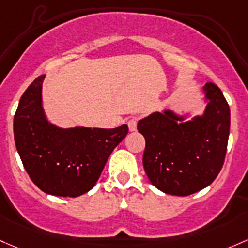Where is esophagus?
<instances>
[{
    "label": "esophagus",
    "mask_w": 248,
    "mask_h": 248,
    "mask_svg": "<svg viewBox=\"0 0 248 248\" xmlns=\"http://www.w3.org/2000/svg\"><path fill=\"white\" fill-rule=\"evenodd\" d=\"M127 124H128V128L131 132H134L137 129V124H138V119L137 117H131V119L127 121Z\"/></svg>",
    "instance_id": "obj_1"
}]
</instances>
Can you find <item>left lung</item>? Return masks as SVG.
<instances>
[{
  "label": "left lung",
  "instance_id": "1",
  "mask_svg": "<svg viewBox=\"0 0 248 248\" xmlns=\"http://www.w3.org/2000/svg\"><path fill=\"white\" fill-rule=\"evenodd\" d=\"M208 104L202 116L187 122L170 110L138 122L145 137L144 169L160 191L187 196L212 184L225 163L231 111L222 91L212 82L203 88Z\"/></svg>",
  "mask_w": 248,
  "mask_h": 248
}]
</instances>
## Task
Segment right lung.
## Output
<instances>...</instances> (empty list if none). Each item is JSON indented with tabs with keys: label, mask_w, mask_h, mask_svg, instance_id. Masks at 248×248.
Instances as JSON below:
<instances>
[{
	"label": "right lung",
	"mask_w": 248,
	"mask_h": 248,
	"mask_svg": "<svg viewBox=\"0 0 248 248\" xmlns=\"http://www.w3.org/2000/svg\"><path fill=\"white\" fill-rule=\"evenodd\" d=\"M44 77L35 78L19 102L14 116L16 150L39 189L53 196H80L95 186L128 127L64 129L49 124L41 106Z\"/></svg>",
	"instance_id": "1"
}]
</instances>
